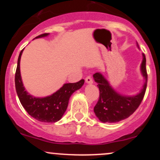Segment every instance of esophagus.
<instances>
[{
    "instance_id": "obj_1",
    "label": "esophagus",
    "mask_w": 160,
    "mask_h": 160,
    "mask_svg": "<svg viewBox=\"0 0 160 160\" xmlns=\"http://www.w3.org/2000/svg\"><path fill=\"white\" fill-rule=\"evenodd\" d=\"M86 83H89V84L92 83L93 80H92V78L91 76L86 77Z\"/></svg>"
}]
</instances>
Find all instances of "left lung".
<instances>
[{
	"label": "left lung",
	"instance_id": "left-lung-1",
	"mask_svg": "<svg viewBox=\"0 0 160 160\" xmlns=\"http://www.w3.org/2000/svg\"><path fill=\"white\" fill-rule=\"evenodd\" d=\"M141 70L145 78L144 85L139 94L131 97L118 94L100 73L93 75L100 92L98 101L94 108V112L99 120L103 122H117L128 118L136 111L144 98L148 83L146 58L144 53Z\"/></svg>",
	"mask_w": 160,
	"mask_h": 160
}]
</instances>
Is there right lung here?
<instances>
[{
	"mask_svg": "<svg viewBox=\"0 0 160 160\" xmlns=\"http://www.w3.org/2000/svg\"><path fill=\"white\" fill-rule=\"evenodd\" d=\"M48 34L47 33L42 34L36 37V38L46 37ZM23 49L20 52L18 58L15 74L16 90L20 102L28 113L38 121L43 122H57L65 113L71 95L82 87L84 80L82 79L74 83H65L54 94L45 98L33 97L25 91L20 74V58Z\"/></svg>",
	"mask_w": 160,
	"mask_h": 160,
	"instance_id": "add662e5",
	"label": "right lung"
}]
</instances>
